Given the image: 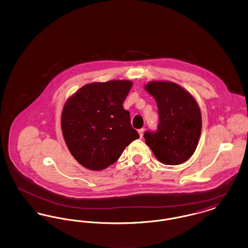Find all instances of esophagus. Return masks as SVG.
<instances>
[{"label": "esophagus", "mask_w": 248, "mask_h": 248, "mask_svg": "<svg viewBox=\"0 0 248 248\" xmlns=\"http://www.w3.org/2000/svg\"><path fill=\"white\" fill-rule=\"evenodd\" d=\"M139 134H140V139H142V137H143V134H144V129L141 128V129L139 130Z\"/></svg>", "instance_id": "obj_1"}]
</instances>
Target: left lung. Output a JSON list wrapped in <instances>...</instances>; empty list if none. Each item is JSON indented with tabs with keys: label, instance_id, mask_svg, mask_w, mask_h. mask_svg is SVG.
<instances>
[{
	"label": "left lung",
	"instance_id": "left-lung-1",
	"mask_svg": "<svg viewBox=\"0 0 248 248\" xmlns=\"http://www.w3.org/2000/svg\"><path fill=\"white\" fill-rule=\"evenodd\" d=\"M146 90L159 108L156 131H146L144 139L163 164L180 165L195 152L200 139V108L192 95L176 83L151 82Z\"/></svg>",
	"mask_w": 248,
	"mask_h": 248
}]
</instances>
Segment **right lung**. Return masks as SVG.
<instances>
[{"label": "right lung", "instance_id": "obj_1", "mask_svg": "<svg viewBox=\"0 0 248 248\" xmlns=\"http://www.w3.org/2000/svg\"><path fill=\"white\" fill-rule=\"evenodd\" d=\"M130 81L86 84L66 102L61 128L72 156L90 170L115 163L131 142L140 138L123 106Z\"/></svg>", "mask_w": 248, "mask_h": 248}]
</instances>
